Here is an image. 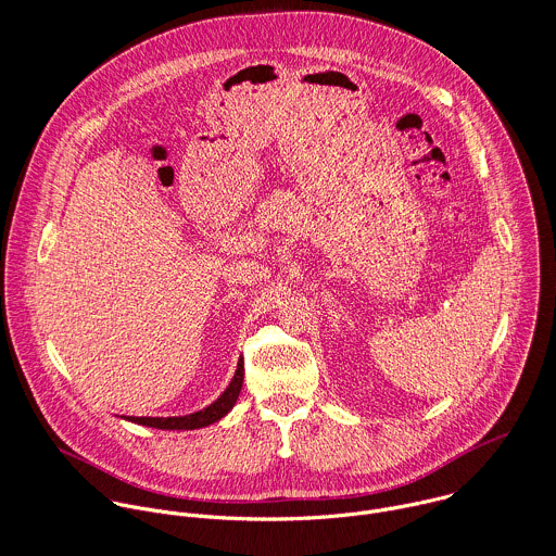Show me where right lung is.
<instances>
[{
  "label": "right lung",
  "instance_id": "obj_1",
  "mask_svg": "<svg viewBox=\"0 0 556 556\" xmlns=\"http://www.w3.org/2000/svg\"><path fill=\"white\" fill-rule=\"evenodd\" d=\"M241 383H243V359L238 362V370L231 379V383L227 386V390L216 397L210 406L194 410L190 415H179V417H124L132 424L139 426H148V428H159V430H197V428H205L212 426L216 421H220L238 402L239 392H241Z\"/></svg>",
  "mask_w": 556,
  "mask_h": 556
}]
</instances>
